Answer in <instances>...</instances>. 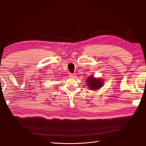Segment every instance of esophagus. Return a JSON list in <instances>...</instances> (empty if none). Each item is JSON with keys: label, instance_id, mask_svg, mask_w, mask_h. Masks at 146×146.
<instances>
[{"label": "esophagus", "instance_id": "34e87169", "mask_svg": "<svg viewBox=\"0 0 146 146\" xmlns=\"http://www.w3.org/2000/svg\"><path fill=\"white\" fill-rule=\"evenodd\" d=\"M76 75L74 74H69V77L70 78H76Z\"/></svg>", "mask_w": 146, "mask_h": 146}]
</instances>
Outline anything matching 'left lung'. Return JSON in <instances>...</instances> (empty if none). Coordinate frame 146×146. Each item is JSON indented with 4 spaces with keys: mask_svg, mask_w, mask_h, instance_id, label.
Here are the masks:
<instances>
[{
    "mask_svg": "<svg viewBox=\"0 0 146 146\" xmlns=\"http://www.w3.org/2000/svg\"><path fill=\"white\" fill-rule=\"evenodd\" d=\"M87 86L91 90H97L104 86V80L101 78H95L93 75H90L86 80Z\"/></svg>",
    "mask_w": 146,
    "mask_h": 146,
    "instance_id": "left-lung-1",
    "label": "left lung"
}]
</instances>
